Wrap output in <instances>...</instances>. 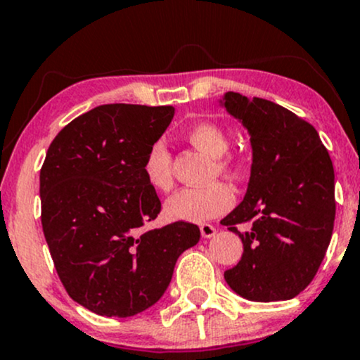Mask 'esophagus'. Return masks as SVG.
<instances>
[{"instance_id": "obj_1", "label": "esophagus", "mask_w": 360, "mask_h": 360, "mask_svg": "<svg viewBox=\"0 0 360 360\" xmlns=\"http://www.w3.org/2000/svg\"><path fill=\"white\" fill-rule=\"evenodd\" d=\"M201 230V237L203 238H212L214 237V233H217V229H214L213 225H210V223H203V225L200 226Z\"/></svg>"}]
</instances>
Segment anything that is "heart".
<instances>
[{"label":"heart","instance_id":"1","mask_svg":"<svg viewBox=\"0 0 360 360\" xmlns=\"http://www.w3.org/2000/svg\"><path fill=\"white\" fill-rule=\"evenodd\" d=\"M184 137L193 147L214 159V172L226 176L237 174L240 166L233 155L226 154L230 139L220 125L213 122L194 123L186 130ZM142 171L148 186L155 191H169L172 188V157L162 140H157L147 148ZM232 203V188L223 181H217L203 188L179 189L166 201V214L171 220L201 223L220 217Z\"/></svg>","mask_w":360,"mask_h":360}]
</instances>
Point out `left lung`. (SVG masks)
Returning <instances> with one entry per match:
<instances>
[{
	"instance_id": "8db88e82",
	"label": "left lung",
	"mask_w": 360,
	"mask_h": 360,
	"mask_svg": "<svg viewBox=\"0 0 360 360\" xmlns=\"http://www.w3.org/2000/svg\"><path fill=\"white\" fill-rule=\"evenodd\" d=\"M223 101L252 143L245 198L221 220L243 243L242 259L225 271V281L245 300H291L315 278L332 238V159L315 127L281 105L233 91ZM238 224L250 229L238 233Z\"/></svg>"
}]
</instances>
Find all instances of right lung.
Instances as JSON below:
<instances>
[{"instance_id": "obj_1", "label": "right lung", "mask_w": 360, "mask_h": 360, "mask_svg": "<svg viewBox=\"0 0 360 360\" xmlns=\"http://www.w3.org/2000/svg\"><path fill=\"white\" fill-rule=\"evenodd\" d=\"M172 117V106H96L62 128L45 155V240L68 295L96 315L127 318L150 308L177 257L200 240L188 221L146 229L160 200L143 159Z\"/></svg>"}]
</instances>
